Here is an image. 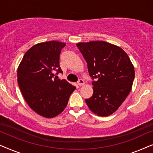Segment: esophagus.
Wrapping results in <instances>:
<instances>
[{"instance_id":"1","label":"esophagus","mask_w":153,"mask_h":153,"mask_svg":"<svg viewBox=\"0 0 153 153\" xmlns=\"http://www.w3.org/2000/svg\"><path fill=\"white\" fill-rule=\"evenodd\" d=\"M84 81H83V79H79V81H78V82H77V84H78L79 86H81V85H84Z\"/></svg>"}]
</instances>
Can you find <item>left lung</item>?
Returning <instances> with one entry per match:
<instances>
[{"instance_id":"left-lung-1","label":"left lung","mask_w":153,"mask_h":153,"mask_svg":"<svg viewBox=\"0 0 153 153\" xmlns=\"http://www.w3.org/2000/svg\"><path fill=\"white\" fill-rule=\"evenodd\" d=\"M87 62L93 94L85 99L88 106L99 116H108L118 109L131 91L134 68L120 47L104 41L76 44Z\"/></svg>"}]
</instances>
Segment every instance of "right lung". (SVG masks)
I'll list each match as a JSON object with an SVG mask.
<instances>
[{"instance_id": "add662e5", "label": "right lung", "mask_w": 153, "mask_h": 153, "mask_svg": "<svg viewBox=\"0 0 153 153\" xmlns=\"http://www.w3.org/2000/svg\"><path fill=\"white\" fill-rule=\"evenodd\" d=\"M65 45L58 41L37 44L26 51L17 70L19 86L25 100L45 118H53L63 111L76 88L56 76L62 73L60 53Z\"/></svg>"}]
</instances>
